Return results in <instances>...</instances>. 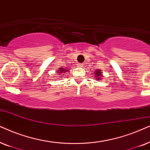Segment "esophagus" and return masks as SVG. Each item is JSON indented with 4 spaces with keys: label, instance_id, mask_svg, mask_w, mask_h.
I'll list each match as a JSON object with an SVG mask.
<instances>
[{
    "label": "esophagus",
    "instance_id": "obj_1",
    "mask_svg": "<svg viewBox=\"0 0 150 150\" xmlns=\"http://www.w3.org/2000/svg\"><path fill=\"white\" fill-rule=\"evenodd\" d=\"M79 67H82V66H83V64H79Z\"/></svg>",
    "mask_w": 150,
    "mask_h": 150
}]
</instances>
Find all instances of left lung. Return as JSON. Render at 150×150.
Segmentation results:
<instances>
[{
    "label": "left lung",
    "instance_id": "1",
    "mask_svg": "<svg viewBox=\"0 0 150 150\" xmlns=\"http://www.w3.org/2000/svg\"><path fill=\"white\" fill-rule=\"evenodd\" d=\"M95 75H97V77H99V78H97V79H99V78H100L99 77V76H101L100 77H101V76H102V73H101L100 70H97V71H96V72H95ZM101 79H102V78H101Z\"/></svg>",
    "mask_w": 150,
    "mask_h": 150
}]
</instances>
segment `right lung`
Segmentation results:
<instances>
[{"mask_svg":"<svg viewBox=\"0 0 150 150\" xmlns=\"http://www.w3.org/2000/svg\"><path fill=\"white\" fill-rule=\"evenodd\" d=\"M59 69H60V70H59V71H60V73H62V72H67V71H64V69H63V68H59Z\"/></svg>","mask_w":150,"mask_h":150,"instance_id":"1","label":"right lung"}]
</instances>
